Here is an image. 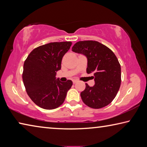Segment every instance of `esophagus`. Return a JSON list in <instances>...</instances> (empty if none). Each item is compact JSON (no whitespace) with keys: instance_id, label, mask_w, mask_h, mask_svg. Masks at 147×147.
<instances>
[{"instance_id":"34e87169","label":"esophagus","mask_w":147,"mask_h":147,"mask_svg":"<svg viewBox=\"0 0 147 147\" xmlns=\"http://www.w3.org/2000/svg\"><path fill=\"white\" fill-rule=\"evenodd\" d=\"M77 82H78V81H77L76 80H73V84H76Z\"/></svg>"}]
</instances>
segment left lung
<instances>
[{
	"mask_svg": "<svg viewBox=\"0 0 147 147\" xmlns=\"http://www.w3.org/2000/svg\"><path fill=\"white\" fill-rule=\"evenodd\" d=\"M72 51L86 57L87 73L93 74L94 86L86 84V89L80 93L84 103L94 109L108 106L116 96L121 82V65L115 54L95 41L77 42Z\"/></svg>",
	"mask_w": 147,
	"mask_h": 147,
	"instance_id": "obj_1",
	"label": "left lung"
}]
</instances>
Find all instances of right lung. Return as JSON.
<instances>
[{
	"instance_id": "obj_1",
	"label": "right lung",
	"mask_w": 147,
	"mask_h": 147,
	"mask_svg": "<svg viewBox=\"0 0 147 147\" xmlns=\"http://www.w3.org/2000/svg\"><path fill=\"white\" fill-rule=\"evenodd\" d=\"M71 45L70 41L43 45L34 49L24 61L23 80L26 93L41 108L53 109L61 106L73 85L70 80L62 82L56 77L62 58Z\"/></svg>"
}]
</instances>
